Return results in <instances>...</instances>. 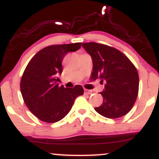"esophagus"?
Segmentation results:
<instances>
[{"mask_svg":"<svg viewBox=\"0 0 159 159\" xmlns=\"http://www.w3.org/2000/svg\"><path fill=\"white\" fill-rule=\"evenodd\" d=\"M84 94H87V95H90V94L92 93V92L91 90H89V89H84Z\"/></svg>","mask_w":159,"mask_h":159,"instance_id":"34e87169","label":"esophagus"}]
</instances>
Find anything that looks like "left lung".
Masks as SVG:
<instances>
[{"label": "left lung", "mask_w": 159, "mask_h": 159, "mask_svg": "<svg viewBox=\"0 0 159 159\" xmlns=\"http://www.w3.org/2000/svg\"><path fill=\"white\" fill-rule=\"evenodd\" d=\"M82 47L90 54L93 64L92 78L105 82L102 104L95 108L100 115L116 119L126 115L133 107L139 89L138 70L120 50L97 43H85Z\"/></svg>", "instance_id": "1"}]
</instances>
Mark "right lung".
I'll return each mask as SVG.
<instances>
[{
    "label": "right lung",
    "instance_id": "right-lung-1",
    "mask_svg": "<svg viewBox=\"0 0 159 159\" xmlns=\"http://www.w3.org/2000/svg\"><path fill=\"white\" fill-rule=\"evenodd\" d=\"M81 47V43L49 46L39 50L28 64L20 89L27 107L40 120L60 121L70 112L75 98L84 94L79 84L64 88L57 83L66 53L77 51Z\"/></svg>",
    "mask_w": 159,
    "mask_h": 159
}]
</instances>
